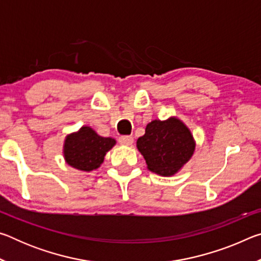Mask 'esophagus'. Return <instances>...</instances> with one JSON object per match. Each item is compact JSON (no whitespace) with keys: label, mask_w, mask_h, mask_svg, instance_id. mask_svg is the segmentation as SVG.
Returning <instances> with one entry per match:
<instances>
[{"label":"esophagus","mask_w":261,"mask_h":261,"mask_svg":"<svg viewBox=\"0 0 261 261\" xmlns=\"http://www.w3.org/2000/svg\"><path fill=\"white\" fill-rule=\"evenodd\" d=\"M118 141H120L121 145L130 146V145H132V143H134V138H132V137H130V136H122V137H120Z\"/></svg>","instance_id":"1"}]
</instances>
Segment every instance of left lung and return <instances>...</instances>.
<instances>
[{
  "instance_id": "left-lung-1",
  "label": "left lung",
  "mask_w": 261,
  "mask_h": 261,
  "mask_svg": "<svg viewBox=\"0 0 261 261\" xmlns=\"http://www.w3.org/2000/svg\"><path fill=\"white\" fill-rule=\"evenodd\" d=\"M136 145L147 169L166 177L177 174L196 151L191 130L176 116L149 122Z\"/></svg>"
}]
</instances>
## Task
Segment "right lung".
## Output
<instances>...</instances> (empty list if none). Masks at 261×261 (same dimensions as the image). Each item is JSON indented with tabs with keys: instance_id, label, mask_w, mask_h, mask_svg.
Returning <instances> with one entry per match:
<instances>
[{
	"instance_id": "right-lung-1",
	"label": "right lung",
	"mask_w": 261,
	"mask_h": 261,
	"mask_svg": "<svg viewBox=\"0 0 261 261\" xmlns=\"http://www.w3.org/2000/svg\"><path fill=\"white\" fill-rule=\"evenodd\" d=\"M116 140L101 137L91 126L83 125L78 131L67 135L63 144L64 161L74 169L93 171L102 165L105 156Z\"/></svg>"
}]
</instances>
